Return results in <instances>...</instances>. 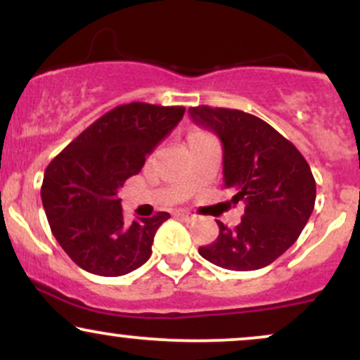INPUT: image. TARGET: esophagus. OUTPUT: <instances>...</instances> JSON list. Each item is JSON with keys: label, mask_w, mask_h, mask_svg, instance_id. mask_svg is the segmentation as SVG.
Here are the masks:
<instances>
[{"label": "esophagus", "mask_w": 360, "mask_h": 360, "mask_svg": "<svg viewBox=\"0 0 360 360\" xmlns=\"http://www.w3.org/2000/svg\"><path fill=\"white\" fill-rule=\"evenodd\" d=\"M176 217L183 218V220H186V221H191V220H194V218H196V214H193L191 212H186V210H177Z\"/></svg>", "instance_id": "1"}]
</instances>
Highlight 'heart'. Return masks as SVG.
Here are the masks:
<instances>
[{
  "label": "heart",
  "mask_w": 360,
  "mask_h": 360,
  "mask_svg": "<svg viewBox=\"0 0 360 360\" xmlns=\"http://www.w3.org/2000/svg\"><path fill=\"white\" fill-rule=\"evenodd\" d=\"M196 134H201V131H198V130H194V131H191V134H189V135H196Z\"/></svg>",
  "instance_id": "heart-1"
}]
</instances>
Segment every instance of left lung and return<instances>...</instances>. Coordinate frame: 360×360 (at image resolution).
I'll return each mask as SVG.
<instances>
[{
  "label": "left lung",
  "mask_w": 360,
  "mask_h": 360,
  "mask_svg": "<svg viewBox=\"0 0 360 360\" xmlns=\"http://www.w3.org/2000/svg\"><path fill=\"white\" fill-rule=\"evenodd\" d=\"M196 125L223 146V188L245 213L235 229L218 223L217 240L200 255L230 271L269 266L298 240L315 208L316 183L301 152L269 123L240 110L193 106Z\"/></svg>",
  "instance_id": "1"
}]
</instances>
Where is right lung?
Listing matches in <instances>:
<instances>
[{
  "label": "right lung",
  "mask_w": 360,
  "mask_h": 360,
  "mask_svg": "<svg viewBox=\"0 0 360 360\" xmlns=\"http://www.w3.org/2000/svg\"><path fill=\"white\" fill-rule=\"evenodd\" d=\"M184 106L120 105L98 118L45 169L42 203L65 254L91 274L123 276L146 264L166 212L127 225L118 189L183 118Z\"/></svg>",
  "instance_id": "1"
}]
</instances>
